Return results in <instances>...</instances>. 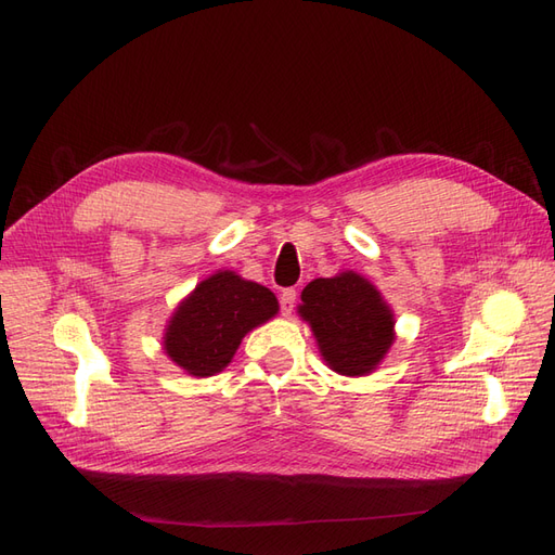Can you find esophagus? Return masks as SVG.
<instances>
[{"label": "esophagus", "instance_id": "34e87169", "mask_svg": "<svg viewBox=\"0 0 555 555\" xmlns=\"http://www.w3.org/2000/svg\"><path fill=\"white\" fill-rule=\"evenodd\" d=\"M294 306H296V289H284L280 294V308H282V314L289 317L294 312Z\"/></svg>", "mask_w": 555, "mask_h": 555}]
</instances>
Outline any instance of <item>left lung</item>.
<instances>
[{
	"label": "left lung",
	"instance_id": "left-lung-1",
	"mask_svg": "<svg viewBox=\"0 0 555 555\" xmlns=\"http://www.w3.org/2000/svg\"><path fill=\"white\" fill-rule=\"evenodd\" d=\"M298 314L306 319L331 371L361 377L373 373L393 345V312L354 271L317 278L300 294Z\"/></svg>",
	"mask_w": 555,
	"mask_h": 555
}]
</instances>
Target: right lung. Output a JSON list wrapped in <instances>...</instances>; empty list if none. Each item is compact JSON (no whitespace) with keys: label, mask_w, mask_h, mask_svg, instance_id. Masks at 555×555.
I'll list each match as a JSON object with an SVG mask.
<instances>
[{"label":"right lung","mask_w":555,"mask_h":555,"mask_svg":"<svg viewBox=\"0 0 555 555\" xmlns=\"http://www.w3.org/2000/svg\"><path fill=\"white\" fill-rule=\"evenodd\" d=\"M278 298L263 284L217 271L176 308L164 351L184 373L210 377L224 371L245 335L278 314Z\"/></svg>","instance_id":"add662e5"}]
</instances>
